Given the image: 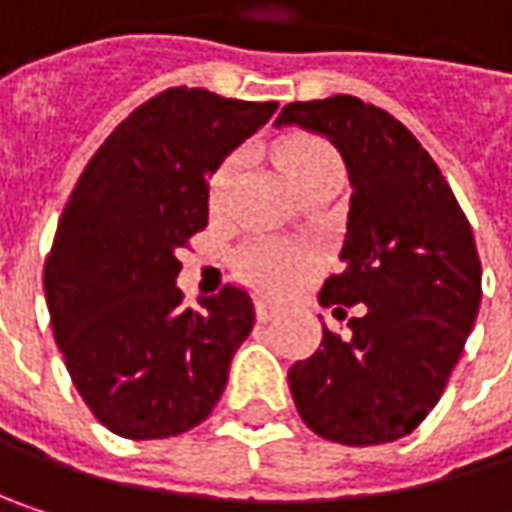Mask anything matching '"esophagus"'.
I'll return each mask as SVG.
<instances>
[{"label": "esophagus", "mask_w": 512, "mask_h": 512, "mask_svg": "<svg viewBox=\"0 0 512 512\" xmlns=\"http://www.w3.org/2000/svg\"><path fill=\"white\" fill-rule=\"evenodd\" d=\"M255 308H257V320H260V323H269V320L278 314V308H275V305H269V302H257Z\"/></svg>", "instance_id": "obj_1"}]
</instances>
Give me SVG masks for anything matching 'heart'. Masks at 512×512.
<instances>
[{
	"label": "heart",
	"mask_w": 512,
	"mask_h": 512,
	"mask_svg": "<svg viewBox=\"0 0 512 512\" xmlns=\"http://www.w3.org/2000/svg\"><path fill=\"white\" fill-rule=\"evenodd\" d=\"M275 159H278L284 177L290 180V186L296 192L305 183L317 180L320 174H326L332 168H341L332 145L323 142L320 136H308V133L287 136L275 148ZM240 162H243V156L228 154L213 168V174H210V207L213 210L225 207V201H228V195L234 189V180L240 174ZM234 266H237L240 278L249 281L260 293L278 296V293L290 290L296 284V278L302 275L305 255L284 246V243H275V240H249L246 246L237 249Z\"/></svg>",
	"instance_id": "heart-1"
}]
</instances>
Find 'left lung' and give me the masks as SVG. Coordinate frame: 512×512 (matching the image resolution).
Returning <instances> with one entry per match:
<instances>
[{
	"label": "left lung",
	"mask_w": 512,
	"mask_h": 512,
	"mask_svg": "<svg viewBox=\"0 0 512 512\" xmlns=\"http://www.w3.org/2000/svg\"><path fill=\"white\" fill-rule=\"evenodd\" d=\"M278 124L329 136L353 195L344 266L320 302L350 317L323 329L320 350L290 367L302 421L338 445L409 436L439 403L480 308V257L471 225L436 159L385 109L350 94L287 103Z\"/></svg>",
	"instance_id": "8db88e82"
}]
</instances>
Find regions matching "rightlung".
Masks as SVG:
<instances>
[{"instance_id":"right-lung-1","label":"right lung","mask_w":512,"mask_h":512,"mask_svg":"<svg viewBox=\"0 0 512 512\" xmlns=\"http://www.w3.org/2000/svg\"><path fill=\"white\" fill-rule=\"evenodd\" d=\"M278 109L165 88L82 168L44 263L55 344L91 415L124 439H171L219 403L255 326L246 287L186 308L180 249L207 228V177Z\"/></svg>"}]
</instances>
